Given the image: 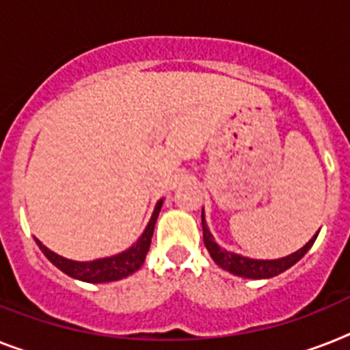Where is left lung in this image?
<instances>
[{
    "label": "left lung",
    "instance_id": "obj_1",
    "mask_svg": "<svg viewBox=\"0 0 350 350\" xmlns=\"http://www.w3.org/2000/svg\"><path fill=\"white\" fill-rule=\"evenodd\" d=\"M202 230H204V245H206L207 252L211 254L213 261L220 268L227 270V272L238 277H245V279H270V277H275L279 273L286 272L288 268H291L297 261L304 258V254L313 247L314 239L319 236V232H317L304 247L299 248L297 252L290 254V256H286V258L250 259L241 256V254L229 252V250H225V248H221L220 245L216 243L215 236L211 234L209 227H207L204 211H202Z\"/></svg>",
    "mask_w": 350,
    "mask_h": 350
}]
</instances>
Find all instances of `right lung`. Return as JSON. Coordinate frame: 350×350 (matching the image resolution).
I'll use <instances>...</instances> for the list:
<instances>
[{"label": "right lung", "instance_id": "right-lung-1", "mask_svg": "<svg viewBox=\"0 0 350 350\" xmlns=\"http://www.w3.org/2000/svg\"><path fill=\"white\" fill-rule=\"evenodd\" d=\"M163 198L155 204V209L152 213V218H150L146 229L143 230V234L139 236V239L135 241L132 247H129L123 252L116 254V256H111V258H102L94 259V261H73V259L62 258L59 254H55L53 250L42 245L39 239L36 238V243L39 245V248L42 250L46 258L53 262L55 267L62 270L66 275L78 279V281L83 282H92V284H100V282H112L120 281V279H125V277L132 275L134 272H137L141 267H143L144 259H146V254H148L150 243H152V236H154L155 221H157V216L161 213V207H163Z\"/></svg>", "mask_w": 350, "mask_h": 350}]
</instances>
